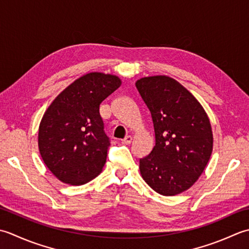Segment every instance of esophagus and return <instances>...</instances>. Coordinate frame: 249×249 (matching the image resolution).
Segmentation results:
<instances>
[{"label":"esophagus","mask_w":249,"mask_h":249,"mask_svg":"<svg viewBox=\"0 0 249 249\" xmlns=\"http://www.w3.org/2000/svg\"><path fill=\"white\" fill-rule=\"evenodd\" d=\"M131 142H132V136L128 135V136H125V138L123 141H121V143L125 144V145H129V144H131Z\"/></svg>","instance_id":"1"}]
</instances>
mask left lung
<instances>
[{
	"instance_id": "1",
	"label": "left lung",
	"mask_w": 249,
	"mask_h": 249,
	"mask_svg": "<svg viewBox=\"0 0 249 249\" xmlns=\"http://www.w3.org/2000/svg\"><path fill=\"white\" fill-rule=\"evenodd\" d=\"M153 118L156 145L140 159L143 179L162 196H176L199 179L213 151L204 108L184 86L165 75L135 83Z\"/></svg>"
}]
</instances>
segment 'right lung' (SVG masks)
Instances as JSON below:
<instances>
[{
	"label": "right lung",
	"instance_id": "right-lung-1",
	"mask_svg": "<svg viewBox=\"0 0 249 249\" xmlns=\"http://www.w3.org/2000/svg\"><path fill=\"white\" fill-rule=\"evenodd\" d=\"M120 85L116 75L88 73L68 86L45 111L38 129V149L59 180L79 186L102 172L110 143L100 104Z\"/></svg>",
	"mask_w": 249,
	"mask_h": 249
}]
</instances>
